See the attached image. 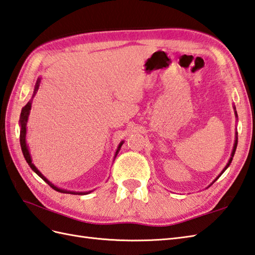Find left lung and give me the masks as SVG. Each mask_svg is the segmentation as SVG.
I'll use <instances>...</instances> for the list:
<instances>
[{
	"label": "left lung",
	"instance_id": "8db88e82",
	"mask_svg": "<svg viewBox=\"0 0 255 255\" xmlns=\"http://www.w3.org/2000/svg\"><path fill=\"white\" fill-rule=\"evenodd\" d=\"M234 110H236V108H235V106H234ZM235 114H236V117H237V112L235 111ZM237 144H238V133H237L236 132V140H235V144H234V149H233V152H232V157H230V159H229V162L227 163V165H226V166H225V168L223 169V171H222V173H221V175L224 173V171L225 170H226L227 168H228V166H229V165H230V163H232V161H233V157H234V155H235V152H236V149H237ZM221 175L220 176H218V177H221ZM218 177H217V178L214 180V181H216L217 179H218ZM214 181H213V182H214Z\"/></svg>",
	"mask_w": 255,
	"mask_h": 255
}]
</instances>
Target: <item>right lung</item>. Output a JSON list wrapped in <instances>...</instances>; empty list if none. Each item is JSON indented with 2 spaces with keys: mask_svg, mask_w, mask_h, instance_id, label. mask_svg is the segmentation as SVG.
Masks as SVG:
<instances>
[{
  "mask_svg": "<svg viewBox=\"0 0 255 255\" xmlns=\"http://www.w3.org/2000/svg\"><path fill=\"white\" fill-rule=\"evenodd\" d=\"M40 80H41V78H38V80H37V84H35V86H34V91H33V96H32V98L35 96V93H37V91H38V89H39V86H40ZM30 110H31V101H29V102L23 106L22 108V110H21V113H20V117H19V124H20V146H21V151H22V154H23V156H25V159H26V162L28 163V165L29 166H30V168L34 171L35 174H37L38 176H40L41 178H42L47 185H49L50 187H52L53 189H54V190H56V191H58V192H62V193H70V194H88V193H90L91 191H88V192H75V191H68V190H65V189H60V188H57L56 186H54L53 185L52 182H50L49 180H47L45 177L40 173L39 171V169L34 166V164L32 163V159H31V156H30V153H29V149H28V145H27V143H26V132H27V122H28V116H29V113H30ZM123 143H124V141H122L121 143H120V145H118V147H117V150H116V154H115V156L117 155V153H118V151L121 150V147H122V145H123Z\"/></svg>",
  "mask_w": 255,
  "mask_h": 255,
  "instance_id": "1",
  "label": "right lung"
}]
</instances>
